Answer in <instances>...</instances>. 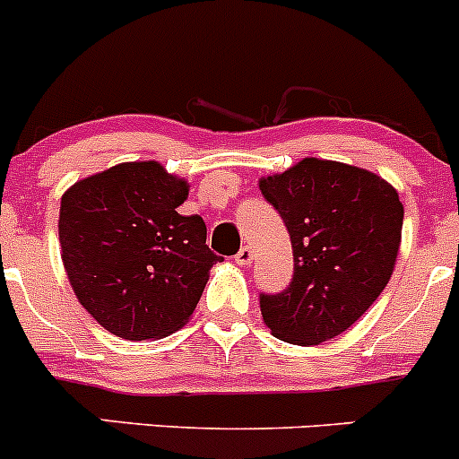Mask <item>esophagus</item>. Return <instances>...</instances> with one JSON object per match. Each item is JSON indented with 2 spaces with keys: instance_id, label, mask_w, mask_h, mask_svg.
<instances>
[{
  "instance_id": "obj_1",
  "label": "esophagus",
  "mask_w": 459,
  "mask_h": 459,
  "mask_svg": "<svg viewBox=\"0 0 459 459\" xmlns=\"http://www.w3.org/2000/svg\"><path fill=\"white\" fill-rule=\"evenodd\" d=\"M252 258H254L252 247H249V245H243V247L236 252L234 261H236V264H249V263H252Z\"/></svg>"
}]
</instances>
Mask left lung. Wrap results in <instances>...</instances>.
<instances>
[{"label":"left lung","mask_w":459,"mask_h":459,"mask_svg":"<svg viewBox=\"0 0 459 459\" xmlns=\"http://www.w3.org/2000/svg\"><path fill=\"white\" fill-rule=\"evenodd\" d=\"M261 192L294 249L290 287L261 294L264 325L302 347L347 332L394 273L404 219L398 192L377 174L323 159L261 178Z\"/></svg>","instance_id":"1"}]
</instances>
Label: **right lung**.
Returning a JSON list of instances; mask_svg holds the SVG:
<instances>
[{"mask_svg": "<svg viewBox=\"0 0 459 459\" xmlns=\"http://www.w3.org/2000/svg\"><path fill=\"white\" fill-rule=\"evenodd\" d=\"M187 183L157 160L121 163L61 196V261L86 311L110 333L150 340L195 314L207 272L223 261L198 214L177 207Z\"/></svg>", "mask_w": 459, "mask_h": 459, "instance_id": "obj_1", "label": "right lung"}]
</instances>
